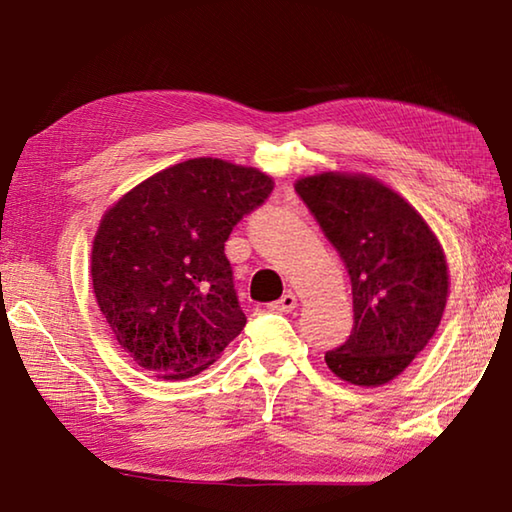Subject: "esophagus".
<instances>
[{
    "mask_svg": "<svg viewBox=\"0 0 512 512\" xmlns=\"http://www.w3.org/2000/svg\"><path fill=\"white\" fill-rule=\"evenodd\" d=\"M297 306V297L293 293H286L277 299V302L270 304V308L277 310V313H290V310H295Z\"/></svg>",
    "mask_w": 512,
    "mask_h": 512,
    "instance_id": "obj_1",
    "label": "esophagus"
}]
</instances>
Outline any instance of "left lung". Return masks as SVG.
<instances>
[{"instance_id":"8db88e82","label":"left lung","mask_w":512,"mask_h":512,"mask_svg":"<svg viewBox=\"0 0 512 512\" xmlns=\"http://www.w3.org/2000/svg\"><path fill=\"white\" fill-rule=\"evenodd\" d=\"M297 195L337 248L353 284L355 326L326 366L355 386L402 375L442 322L448 264L433 228L406 199L364 173H317Z\"/></svg>"}]
</instances>
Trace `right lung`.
I'll return each mask as SVG.
<instances>
[{
    "mask_svg": "<svg viewBox=\"0 0 512 512\" xmlns=\"http://www.w3.org/2000/svg\"><path fill=\"white\" fill-rule=\"evenodd\" d=\"M275 182L250 166L195 157L159 170L110 206L90 279L115 339L159 379L199 375L242 333L224 244Z\"/></svg>",
    "mask_w": 512,
    "mask_h": 512,
    "instance_id": "1",
    "label": "right lung"
}]
</instances>
